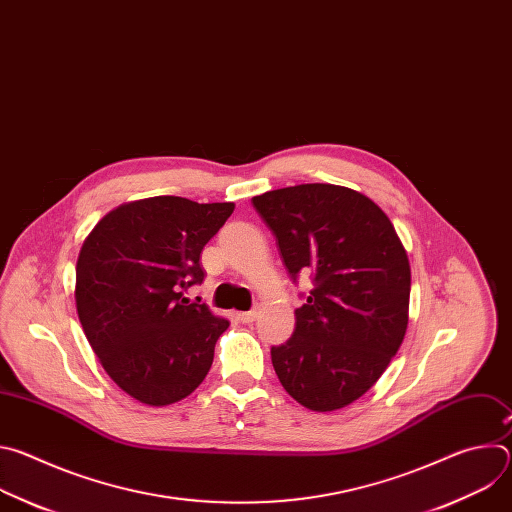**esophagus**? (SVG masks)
<instances>
[{
  "label": "esophagus",
  "instance_id": "1",
  "mask_svg": "<svg viewBox=\"0 0 512 512\" xmlns=\"http://www.w3.org/2000/svg\"><path fill=\"white\" fill-rule=\"evenodd\" d=\"M255 318H257V312H255V310H251V312H239V314H237V320L243 322V324H251Z\"/></svg>",
  "mask_w": 512,
  "mask_h": 512
}]
</instances>
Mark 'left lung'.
I'll return each instance as SVG.
<instances>
[{
    "mask_svg": "<svg viewBox=\"0 0 512 512\" xmlns=\"http://www.w3.org/2000/svg\"><path fill=\"white\" fill-rule=\"evenodd\" d=\"M289 275L314 289L294 336L271 348L283 389L312 411H336L387 371L409 324L411 267L389 216L356 190L300 184L255 196Z\"/></svg>",
    "mask_w": 512,
    "mask_h": 512,
    "instance_id": "1",
    "label": "left lung"
}]
</instances>
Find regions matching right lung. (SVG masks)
Instances as JSON below:
<instances>
[{
	"label": "right lung",
	"mask_w": 512,
	"mask_h": 512,
	"mask_svg": "<svg viewBox=\"0 0 512 512\" xmlns=\"http://www.w3.org/2000/svg\"><path fill=\"white\" fill-rule=\"evenodd\" d=\"M233 210L182 196L133 200L107 212L81 247V326L107 375L139 403L182 401L210 371L229 320L184 291L202 283L200 253Z\"/></svg>",
	"instance_id": "right-lung-1"
}]
</instances>
